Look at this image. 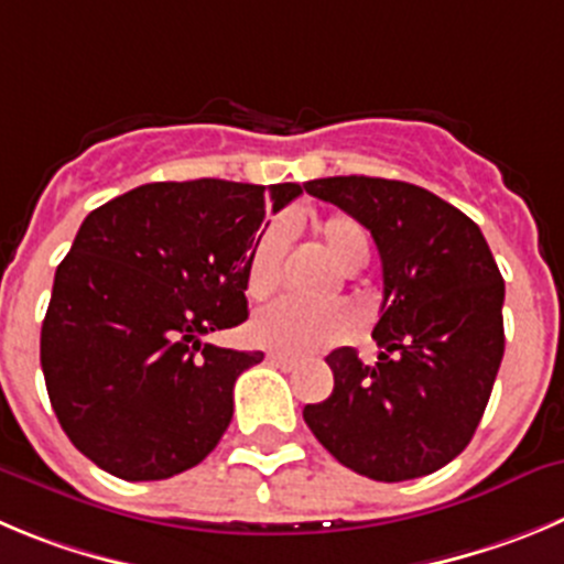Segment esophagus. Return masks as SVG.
<instances>
[{
	"label": "esophagus",
	"instance_id": "1",
	"mask_svg": "<svg viewBox=\"0 0 564 564\" xmlns=\"http://www.w3.org/2000/svg\"><path fill=\"white\" fill-rule=\"evenodd\" d=\"M267 361L275 367H281V370H294V367H297V359H289V356H283V354H270L267 356Z\"/></svg>",
	"mask_w": 564,
	"mask_h": 564
}]
</instances>
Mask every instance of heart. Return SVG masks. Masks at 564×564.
<instances>
[{
  "label": "heart",
  "mask_w": 564,
  "mask_h": 564,
  "mask_svg": "<svg viewBox=\"0 0 564 564\" xmlns=\"http://www.w3.org/2000/svg\"><path fill=\"white\" fill-rule=\"evenodd\" d=\"M325 250L345 270H356L370 256L367 230L345 214H330L314 228ZM289 230L283 225H270L258 236L247 258L245 289L250 300H267L278 292L283 278V258H286ZM356 328L354 308L345 303H300V300H278L264 312H258L250 325L252 339L275 354L308 356L323 347L336 345Z\"/></svg>",
  "instance_id": "b5f03b06"
}]
</instances>
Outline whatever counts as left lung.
Masks as SVG:
<instances>
[{"instance_id": "left-lung-1", "label": "left lung", "mask_w": 564, "mask_h": 564, "mask_svg": "<svg viewBox=\"0 0 564 564\" xmlns=\"http://www.w3.org/2000/svg\"><path fill=\"white\" fill-rule=\"evenodd\" d=\"M308 194L372 234L383 267L381 354L325 356L334 392L303 420L323 448L376 481H409L467 448L503 359V278L478 225L425 188L383 177H319Z\"/></svg>"}]
</instances>
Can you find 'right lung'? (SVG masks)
Here are the masks:
<instances>
[{"label":"right lung","mask_w":564,"mask_h":564,"mask_svg":"<svg viewBox=\"0 0 564 564\" xmlns=\"http://www.w3.org/2000/svg\"><path fill=\"white\" fill-rule=\"evenodd\" d=\"M303 188L203 177L147 183L83 219L57 264L41 370L77 451L124 481L199 465L234 417L261 350L208 345L247 319L245 272L267 205Z\"/></svg>","instance_id":"1"}]
</instances>
